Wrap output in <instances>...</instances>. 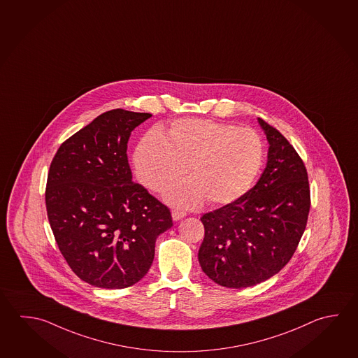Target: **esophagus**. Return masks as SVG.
I'll return each mask as SVG.
<instances>
[{"label":"esophagus","instance_id":"1","mask_svg":"<svg viewBox=\"0 0 358 358\" xmlns=\"http://www.w3.org/2000/svg\"><path fill=\"white\" fill-rule=\"evenodd\" d=\"M171 215H173V220H174V221H179V220L184 218V217L187 215V213H185L184 210H180V209H174V210L171 212Z\"/></svg>","mask_w":358,"mask_h":358}]
</instances>
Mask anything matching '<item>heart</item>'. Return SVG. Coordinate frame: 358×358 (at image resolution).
Returning <instances> with one entry per match:
<instances>
[{
  "instance_id": "1",
  "label": "heart",
  "mask_w": 358,
  "mask_h": 358,
  "mask_svg": "<svg viewBox=\"0 0 358 358\" xmlns=\"http://www.w3.org/2000/svg\"><path fill=\"white\" fill-rule=\"evenodd\" d=\"M260 135L248 127L207 118H180L169 130L152 131L134 152L138 182L163 193L189 171L192 180L165 194L179 207H198L206 199L226 206L240 199L254 185L264 164Z\"/></svg>"
}]
</instances>
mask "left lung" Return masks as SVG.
<instances>
[{"instance_id": "left-lung-1", "label": "left lung", "mask_w": 358, "mask_h": 358, "mask_svg": "<svg viewBox=\"0 0 358 358\" xmlns=\"http://www.w3.org/2000/svg\"><path fill=\"white\" fill-rule=\"evenodd\" d=\"M268 141L266 168L240 199L201 217L198 260L218 285L248 287L279 273L293 257L310 209V188L299 154L259 118Z\"/></svg>"}]
</instances>
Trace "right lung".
<instances>
[{"label":"right lung","instance_id":"obj_1","mask_svg":"<svg viewBox=\"0 0 358 358\" xmlns=\"http://www.w3.org/2000/svg\"><path fill=\"white\" fill-rule=\"evenodd\" d=\"M150 113L110 110L60 145L48 173V218L73 273L103 289H124L149 271L170 209L132 182L127 143Z\"/></svg>","mask_w":358,"mask_h":358}]
</instances>
